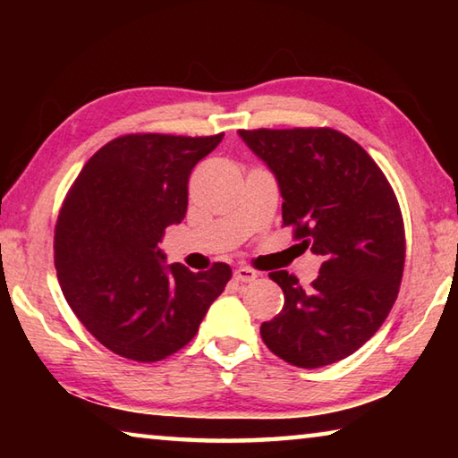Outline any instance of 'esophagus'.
Returning a JSON list of instances; mask_svg holds the SVG:
<instances>
[{"label":"esophagus","mask_w":458,"mask_h":458,"mask_svg":"<svg viewBox=\"0 0 458 458\" xmlns=\"http://www.w3.org/2000/svg\"><path fill=\"white\" fill-rule=\"evenodd\" d=\"M234 278L240 283H252V281H257V278H259V273H257V270L248 268V267H240V268L234 270Z\"/></svg>","instance_id":"34e87169"}]
</instances>
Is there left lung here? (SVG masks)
<instances>
[{"mask_svg":"<svg viewBox=\"0 0 458 458\" xmlns=\"http://www.w3.org/2000/svg\"><path fill=\"white\" fill-rule=\"evenodd\" d=\"M275 174L283 226L323 265L311 286L286 270L268 276L283 311L260 325L267 347L297 368H323L358 352L382 327L404 273V220L382 169L335 129L238 131Z\"/></svg>","mask_w":458,"mask_h":458,"instance_id":"left-lung-1","label":"left lung"}]
</instances>
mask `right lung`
<instances>
[{
  "instance_id": "1",
  "label": "right lung",
  "mask_w": 458,
  "mask_h": 458,
  "mask_svg": "<svg viewBox=\"0 0 458 458\" xmlns=\"http://www.w3.org/2000/svg\"><path fill=\"white\" fill-rule=\"evenodd\" d=\"M224 133L113 139L76 177L56 222L54 265L79 321L106 350L159 361L198 333L232 270L165 265L157 246L188 210V182Z\"/></svg>"
}]
</instances>
